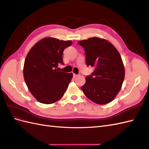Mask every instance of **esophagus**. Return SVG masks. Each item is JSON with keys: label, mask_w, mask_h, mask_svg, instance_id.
<instances>
[{"label": "esophagus", "mask_w": 149, "mask_h": 149, "mask_svg": "<svg viewBox=\"0 0 149 149\" xmlns=\"http://www.w3.org/2000/svg\"><path fill=\"white\" fill-rule=\"evenodd\" d=\"M78 75V74H74V73H73V77L74 78H76V77H77Z\"/></svg>", "instance_id": "1"}]
</instances>
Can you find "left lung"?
I'll return each instance as SVG.
<instances>
[{"instance_id":"obj_1","label":"left lung","mask_w":149,"mask_h":149,"mask_svg":"<svg viewBox=\"0 0 149 149\" xmlns=\"http://www.w3.org/2000/svg\"><path fill=\"white\" fill-rule=\"evenodd\" d=\"M85 51L86 63L94 68L81 86L85 96L97 104L114 100L123 85L125 69L118 49L108 40L99 37L79 41Z\"/></svg>"}]
</instances>
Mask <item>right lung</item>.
Here are the masks:
<instances>
[{"mask_svg":"<svg viewBox=\"0 0 149 149\" xmlns=\"http://www.w3.org/2000/svg\"><path fill=\"white\" fill-rule=\"evenodd\" d=\"M71 40L46 37L31 47L24 65V77L28 89L38 102L49 104L64 95L73 73L58 71L63 52L71 45Z\"/></svg>","mask_w":149,"mask_h":149,"instance_id":"1","label":"right lung"}]
</instances>
